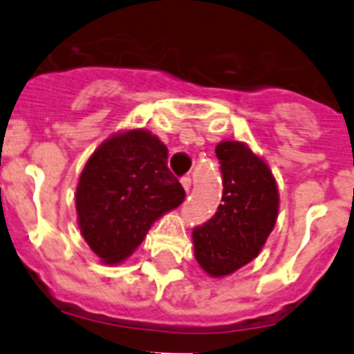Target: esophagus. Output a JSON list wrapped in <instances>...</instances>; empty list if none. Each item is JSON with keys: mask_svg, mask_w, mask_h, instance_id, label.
I'll return each instance as SVG.
<instances>
[{"mask_svg": "<svg viewBox=\"0 0 354 354\" xmlns=\"http://www.w3.org/2000/svg\"><path fill=\"white\" fill-rule=\"evenodd\" d=\"M181 185H183L185 192H190V187H192V180L188 176H183L181 178Z\"/></svg>", "mask_w": 354, "mask_h": 354, "instance_id": "34e87169", "label": "esophagus"}]
</instances>
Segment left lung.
Wrapping results in <instances>:
<instances>
[{
	"instance_id": "8db88e82",
	"label": "left lung",
	"mask_w": 354,
	"mask_h": 354,
	"mask_svg": "<svg viewBox=\"0 0 354 354\" xmlns=\"http://www.w3.org/2000/svg\"><path fill=\"white\" fill-rule=\"evenodd\" d=\"M222 171V204L203 225L194 229L199 266L222 277L252 262L272 232L279 196L266 162L239 141L216 147Z\"/></svg>"
}]
</instances>
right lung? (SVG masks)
<instances>
[{
	"mask_svg": "<svg viewBox=\"0 0 354 354\" xmlns=\"http://www.w3.org/2000/svg\"><path fill=\"white\" fill-rule=\"evenodd\" d=\"M183 201V187L167 167L166 145L141 129L117 134L82 171L77 188L82 236L95 255L117 263L140 246L158 216Z\"/></svg>",
	"mask_w": 354,
	"mask_h": 354,
	"instance_id": "right-lung-1",
	"label": "right lung"
}]
</instances>
